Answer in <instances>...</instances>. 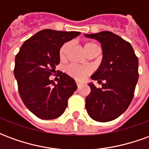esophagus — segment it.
Masks as SVG:
<instances>
[{
	"instance_id": "1",
	"label": "esophagus",
	"mask_w": 149,
	"mask_h": 149,
	"mask_svg": "<svg viewBox=\"0 0 149 149\" xmlns=\"http://www.w3.org/2000/svg\"><path fill=\"white\" fill-rule=\"evenodd\" d=\"M77 88H79L81 87V83H79V82H77Z\"/></svg>"
}]
</instances>
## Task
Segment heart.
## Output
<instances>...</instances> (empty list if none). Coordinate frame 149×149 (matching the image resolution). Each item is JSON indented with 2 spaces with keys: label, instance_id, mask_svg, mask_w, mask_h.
<instances>
[{
  "label": "heart",
  "instance_id": "obj_1",
  "mask_svg": "<svg viewBox=\"0 0 149 149\" xmlns=\"http://www.w3.org/2000/svg\"><path fill=\"white\" fill-rule=\"evenodd\" d=\"M69 46H70L69 43H65V45H62V47L60 49V58L61 59V60H64L65 58L66 52L68 51ZM97 49H99V47L96 44L92 42L86 43V44H84V51L86 52L87 54H88L90 52ZM65 72L70 77H73L76 80L82 81V80H84V78L87 77L88 75L89 74L90 70H89V68H85V67H80V66H77V65H70L66 67Z\"/></svg>",
  "mask_w": 149,
  "mask_h": 149
}]
</instances>
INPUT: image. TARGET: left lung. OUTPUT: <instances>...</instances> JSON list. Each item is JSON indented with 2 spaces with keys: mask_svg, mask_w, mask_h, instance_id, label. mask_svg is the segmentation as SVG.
<instances>
[{
  "mask_svg": "<svg viewBox=\"0 0 149 149\" xmlns=\"http://www.w3.org/2000/svg\"><path fill=\"white\" fill-rule=\"evenodd\" d=\"M84 36L98 40L103 51L102 61L91 76L102 87L88 84L91 92L85 100V109L94 120L111 121L128 109L133 98L139 77L138 58L131 44L113 33L103 31Z\"/></svg>",
  "mask_w": 149,
  "mask_h": 149,
  "instance_id": "left-lung-1",
  "label": "left lung"
}]
</instances>
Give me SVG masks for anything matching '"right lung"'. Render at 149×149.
<instances>
[{
    "label": "right lung",
    "instance_id": "right-lung-1",
    "mask_svg": "<svg viewBox=\"0 0 149 149\" xmlns=\"http://www.w3.org/2000/svg\"><path fill=\"white\" fill-rule=\"evenodd\" d=\"M80 32L44 29L25 40L15 57L14 77L18 91L28 109L43 120L61 116L68 99L77 89L74 79L60 73L55 84L49 76L60 63V49Z\"/></svg>",
    "mask_w": 149,
    "mask_h": 149
}]
</instances>
